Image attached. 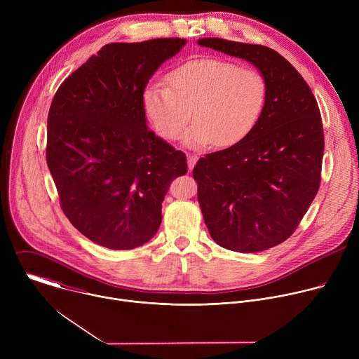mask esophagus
<instances>
[{
  "label": "esophagus",
  "instance_id": "34e87169",
  "mask_svg": "<svg viewBox=\"0 0 359 359\" xmlns=\"http://www.w3.org/2000/svg\"><path fill=\"white\" fill-rule=\"evenodd\" d=\"M197 162V156L196 155H187V165H189V170H193L194 165Z\"/></svg>",
  "mask_w": 359,
  "mask_h": 359
}]
</instances>
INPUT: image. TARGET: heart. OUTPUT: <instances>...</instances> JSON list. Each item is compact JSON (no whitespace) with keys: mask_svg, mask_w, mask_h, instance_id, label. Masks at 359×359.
<instances>
[{"mask_svg":"<svg viewBox=\"0 0 359 359\" xmlns=\"http://www.w3.org/2000/svg\"><path fill=\"white\" fill-rule=\"evenodd\" d=\"M166 84L150 83L142 92V108L151 128L175 140L189 121L183 142L200 149L227 147L243 140L257 125L267 99L264 76L217 58L189 61L166 75Z\"/></svg>","mask_w":359,"mask_h":359,"instance_id":"obj_1","label":"heart"}]
</instances>
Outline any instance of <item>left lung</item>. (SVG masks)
Segmentation results:
<instances>
[{"label":"left lung","instance_id":"1","mask_svg":"<svg viewBox=\"0 0 359 359\" xmlns=\"http://www.w3.org/2000/svg\"><path fill=\"white\" fill-rule=\"evenodd\" d=\"M198 45L241 58L267 83L263 114L238 143L200 158L197 200L212 238L238 252L285 241L309 210L321 182L324 129L317 100L277 50L222 38Z\"/></svg>","mask_w":359,"mask_h":359}]
</instances>
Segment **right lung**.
Masks as SVG:
<instances>
[{
    "label": "right lung",
    "mask_w": 359,
    "mask_h": 359,
    "mask_svg": "<svg viewBox=\"0 0 359 359\" xmlns=\"http://www.w3.org/2000/svg\"><path fill=\"white\" fill-rule=\"evenodd\" d=\"M182 38L102 46L58 88L48 114L46 163L61 208L90 241L112 250L147 243L162 201L186 175V155L147 129L142 92Z\"/></svg>",
    "instance_id": "obj_1"
}]
</instances>
